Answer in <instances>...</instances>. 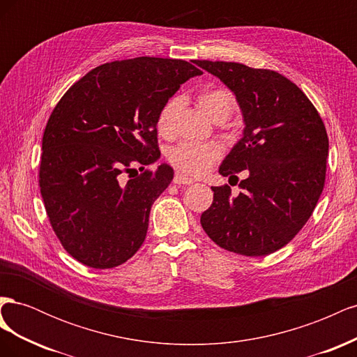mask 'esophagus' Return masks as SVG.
Segmentation results:
<instances>
[{
    "label": "esophagus",
    "instance_id": "1",
    "mask_svg": "<svg viewBox=\"0 0 357 357\" xmlns=\"http://www.w3.org/2000/svg\"><path fill=\"white\" fill-rule=\"evenodd\" d=\"M176 183V185H190V183L193 181L192 178H189V177H186V176H183V174H180V172H177V174L174 176V180H172Z\"/></svg>",
    "mask_w": 357,
    "mask_h": 357
}]
</instances>
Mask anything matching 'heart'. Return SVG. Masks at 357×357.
I'll return each mask as SVG.
<instances>
[{
    "label": "heart",
    "instance_id": "obj_1",
    "mask_svg": "<svg viewBox=\"0 0 357 357\" xmlns=\"http://www.w3.org/2000/svg\"><path fill=\"white\" fill-rule=\"evenodd\" d=\"M197 102L201 112L207 114L211 121H218V119L225 121L235 107L234 95L223 88H207L201 91L197 96ZM177 104L178 101L172 98L168 100L160 109L156 119V129L160 135L167 137L171 134L172 117H174L177 110ZM218 156L219 150L215 146L189 142L180 143L174 149H171L168 153L171 164L181 172H186L190 176H198L205 169H208Z\"/></svg>",
    "mask_w": 357,
    "mask_h": 357
}]
</instances>
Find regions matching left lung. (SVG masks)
Returning <instances> with one entry per match:
<instances>
[{"label": "left lung", "instance_id": "8db88e82", "mask_svg": "<svg viewBox=\"0 0 357 357\" xmlns=\"http://www.w3.org/2000/svg\"><path fill=\"white\" fill-rule=\"evenodd\" d=\"M234 92L244 117L243 138L219 172L236 177L211 188L213 204L201 214L210 238L225 250L266 256L284 247L307 223L325 186L329 139L319 112L298 86L277 71L238 62L195 61Z\"/></svg>", "mask_w": 357, "mask_h": 357}]
</instances>
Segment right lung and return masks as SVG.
Returning <instances> with one entry per match:
<instances>
[{
  "label": "right lung",
  "instance_id": "add662e5",
  "mask_svg": "<svg viewBox=\"0 0 357 357\" xmlns=\"http://www.w3.org/2000/svg\"><path fill=\"white\" fill-rule=\"evenodd\" d=\"M199 74L181 59L107 62L53 109L38 183L52 229L75 261L114 268L144 243L152 204L174 177L167 164L146 169L160 156L156 119L180 84ZM137 165L142 172L134 178Z\"/></svg>",
  "mask_w": 357,
  "mask_h": 357
}]
</instances>
